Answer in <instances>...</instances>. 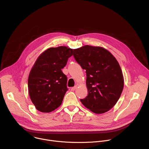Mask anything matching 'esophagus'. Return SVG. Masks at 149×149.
I'll use <instances>...</instances> for the list:
<instances>
[{
  "label": "esophagus",
  "mask_w": 149,
  "mask_h": 149,
  "mask_svg": "<svg viewBox=\"0 0 149 149\" xmlns=\"http://www.w3.org/2000/svg\"><path fill=\"white\" fill-rule=\"evenodd\" d=\"M77 86H75V87H72V88H71V90H72V91H74L75 90L77 89Z\"/></svg>",
  "instance_id": "obj_1"
}]
</instances>
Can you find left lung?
<instances>
[{
    "label": "left lung",
    "mask_w": 149,
    "mask_h": 149,
    "mask_svg": "<svg viewBox=\"0 0 149 149\" xmlns=\"http://www.w3.org/2000/svg\"><path fill=\"white\" fill-rule=\"evenodd\" d=\"M74 52L76 61L87 74L88 94L81 102L95 114L107 112L116 105L124 88L123 75L118 61L101 47L87 45Z\"/></svg>",
    "instance_id": "obj_1"
}]
</instances>
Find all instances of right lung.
I'll return each instance as SVG.
<instances>
[{"label": "right lung", "instance_id": "obj_1", "mask_svg": "<svg viewBox=\"0 0 149 149\" xmlns=\"http://www.w3.org/2000/svg\"><path fill=\"white\" fill-rule=\"evenodd\" d=\"M73 51L65 46L50 48L36 60L28 83L30 98L39 111L49 113L61 105L68 90L67 78L61 70Z\"/></svg>", "mask_w": 149, "mask_h": 149}]
</instances>
